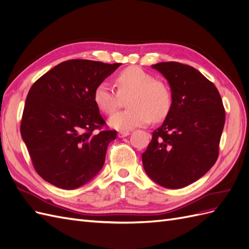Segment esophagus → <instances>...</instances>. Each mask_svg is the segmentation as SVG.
Segmentation results:
<instances>
[{
	"label": "esophagus",
	"instance_id": "34e87169",
	"mask_svg": "<svg viewBox=\"0 0 249 249\" xmlns=\"http://www.w3.org/2000/svg\"><path fill=\"white\" fill-rule=\"evenodd\" d=\"M129 135H130V132H129V131H119V132H118V137H119V138L126 137V136H129Z\"/></svg>",
	"mask_w": 249,
	"mask_h": 249
}]
</instances>
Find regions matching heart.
Instances as JSON below:
<instances>
[{
  "label": "heart",
  "mask_w": 249,
  "mask_h": 249,
  "mask_svg": "<svg viewBox=\"0 0 249 249\" xmlns=\"http://www.w3.org/2000/svg\"><path fill=\"white\" fill-rule=\"evenodd\" d=\"M117 91L107 82L96 86L93 99L105 114H113L127 100V109L110 118L111 126L118 130H130L155 123L166 117L172 106V93L166 82L155 79L152 74L137 66H130L115 77Z\"/></svg>",
  "instance_id": "heart-1"
}]
</instances>
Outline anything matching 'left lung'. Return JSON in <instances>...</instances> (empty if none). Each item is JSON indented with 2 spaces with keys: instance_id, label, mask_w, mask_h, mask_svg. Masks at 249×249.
Instances as JSON below:
<instances>
[{
  "instance_id": "1",
  "label": "left lung",
  "mask_w": 249,
  "mask_h": 249,
  "mask_svg": "<svg viewBox=\"0 0 249 249\" xmlns=\"http://www.w3.org/2000/svg\"><path fill=\"white\" fill-rule=\"evenodd\" d=\"M152 67L168 81L172 106L142 154L143 167L157 184L179 189L217 161L225 110L216 86L194 67L172 61Z\"/></svg>"
}]
</instances>
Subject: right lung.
I'll list each match as a JSON object with an SVG mask.
<instances>
[{"mask_svg":"<svg viewBox=\"0 0 249 249\" xmlns=\"http://www.w3.org/2000/svg\"><path fill=\"white\" fill-rule=\"evenodd\" d=\"M122 63L72 59L53 67L30 88L20 134L36 172L61 189H76L102 169L116 131L93 99L96 86Z\"/></svg>","mask_w":249,"mask_h":249,"instance_id":"add662e5","label":"right lung"}]
</instances>
